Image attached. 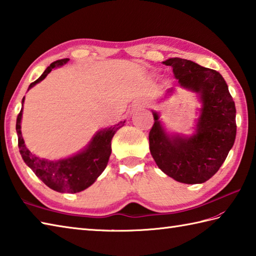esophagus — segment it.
Instances as JSON below:
<instances>
[{
	"instance_id": "34e87169",
	"label": "esophagus",
	"mask_w": 256,
	"mask_h": 256,
	"mask_svg": "<svg viewBox=\"0 0 256 256\" xmlns=\"http://www.w3.org/2000/svg\"><path fill=\"white\" fill-rule=\"evenodd\" d=\"M145 106H146V102L144 100H140L138 102H135V104L133 106V110L140 111V110H142V108H144Z\"/></svg>"
}]
</instances>
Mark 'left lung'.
I'll return each mask as SVG.
<instances>
[{"label":"left lung","mask_w":256,"mask_h":256,"mask_svg":"<svg viewBox=\"0 0 256 256\" xmlns=\"http://www.w3.org/2000/svg\"><path fill=\"white\" fill-rule=\"evenodd\" d=\"M162 64L172 68L179 84L199 94L202 108L192 136L168 135L158 114L153 111L155 122L148 135L150 154L162 172L175 180L202 184L219 170L234 144V101L226 80L216 70L177 57Z\"/></svg>","instance_id":"8db88e82"}]
</instances>
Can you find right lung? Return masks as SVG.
<instances>
[{
    "instance_id": "add662e5",
    "label": "right lung",
    "mask_w": 256,
    "mask_h": 256,
    "mask_svg": "<svg viewBox=\"0 0 256 256\" xmlns=\"http://www.w3.org/2000/svg\"><path fill=\"white\" fill-rule=\"evenodd\" d=\"M69 60L68 58L54 62L48 66L40 78L30 84L32 88L36 84L46 78L54 68L62 66ZM25 96L22 100V108L16 118V132L18 136V148L25 164L35 172V175L44 182L46 186L58 192L76 194L90 187L106 170L108 158L111 155V140L113 135L120 128H122L125 121L113 125L111 128H103L92 138L90 144L79 154L69 158L59 160L57 162L46 160L32 154L26 148L20 132V120L23 113V103Z\"/></svg>"
}]
</instances>
